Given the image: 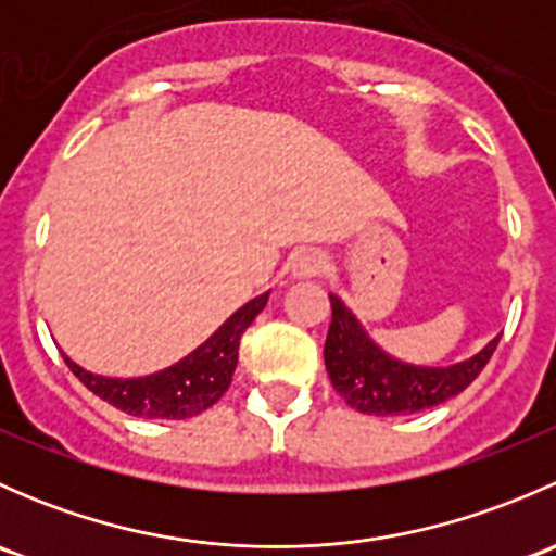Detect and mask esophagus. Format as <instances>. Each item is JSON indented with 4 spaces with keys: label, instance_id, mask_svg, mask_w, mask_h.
<instances>
[{
    "label": "esophagus",
    "instance_id": "obj_1",
    "mask_svg": "<svg viewBox=\"0 0 556 556\" xmlns=\"http://www.w3.org/2000/svg\"><path fill=\"white\" fill-rule=\"evenodd\" d=\"M328 261L319 250H301L295 252L293 261H290V277L293 279H312L319 277L325 271Z\"/></svg>",
    "mask_w": 556,
    "mask_h": 556
}]
</instances>
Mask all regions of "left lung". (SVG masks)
Instances as JSON below:
<instances>
[{"mask_svg":"<svg viewBox=\"0 0 556 556\" xmlns=\"http://www.w3.org/2000/svg\"><path fill=\"white\" fill-rule=\"evenodd\" d=\"M330 309L333 317L325 339V368L330 382L346 406L374 417L417 414L459 395L490 363L501 341V336H495L476 355L452 366H414L384 352L350 306L333 293Z\"/></svg>","mask_w":556,"mask_h":556,"instance_id":"left-lung-1","label":"left lung"}]
</instances>
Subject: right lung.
Segmentation results:
<instances>
[{"label": "right lung", "instance_id": "add662e5", "mask_svg": "<svg viewBox=\"0 0 556 556\" xmlns=\"http://www.w3.org/2000/svg\"><path fill=\"white\" fill-rule=\"evenodd\" d=\"M268 295L266 293L250 299L242 309H237L204 344L195 346L190 355L177 361L174 366L155 371L150 377L117 379L102 377L88 368L77 366L70 355H64L66 366L72 368L77 379L99 395L102 401L112 403L121 412L131 417L144 419H188L206 412L223 397V392L231 384L233 371L239 363V341L242 333L252 325V319L263 312Z\"/></svg>", "mask_w": 556, "mask_h": 556}]
</instances>
